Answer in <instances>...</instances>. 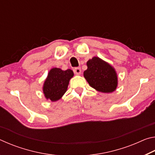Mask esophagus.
I'll use <instances>...</instances> for the list:
<instances>
[{
	"label": "esophagus",
	"mask_w": 155,
	"mask_h": 155,
	"mask_svg": "<svg viewBox=\"0 0 155 155\" xmlns=\"http://www.w3.org/2000/svg\"><path fill=\"white\" fill-rule=\"evenodd\" d=\"M73 70H74V72L76 74H80L81 73V70L80 68H75Z\"/></svg>",
	"instance_id": "34e87169"
}]
</instances>
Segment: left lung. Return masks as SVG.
I'll use <instances>...</instances> for the list:
<instances>
[{
	"label": "left lung",
	"instance_id": "obj_1",
	"mask_svg": "<svg viewBox=\"0 0 155 155\" xmlns=\"http://www.w3.org/2000/svg\"><path fill=\"white\" fill-rule=\"evenodd\" d=\"M84 77L91 87L103 93H111L117 86V73L108 63L94 57L87 62Z\"/></svg>",
	"mask_w": 155,
	"mask_h": 155
}]
</instances>
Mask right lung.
<instances>
[{
    "mask_svg": "<svg viewBox=\"0 0 155 155\" xmlns=\"http://www.w3.org/2000/svg\"><path fill=\"white\" fill-rule=\"evenodd\" d=\"M73 76L74 73L70 69L62 70L57 68H52L44 83L45 98L52 102L59 100L67 91L69 81Z\"/></svg>",
    "mask_w": 155,
    "mask_h": 155,
    "instance_id": "add662e5",
    "label": "right lung"
}]
</instances>
